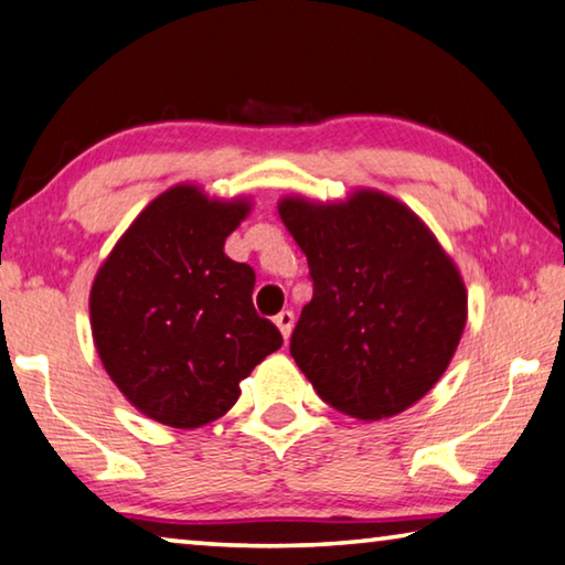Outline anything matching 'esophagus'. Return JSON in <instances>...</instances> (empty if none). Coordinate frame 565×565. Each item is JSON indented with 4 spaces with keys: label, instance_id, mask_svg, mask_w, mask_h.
I'll return each instance as SVG.
<instances>
[{
    "label": "esophagus",
    "instance_id": "34e87169",
    "mask_svg": "<svg viewBox=\"0 0 565 565\" xmlns=\"http://www.w3.org/2000/svg\"><path fill=\"white\" fill-rule=\"evenodd\" d=\"M275 326L280 328L282 338L288 340V338H290V332H292V326H295V316H292V310H282V312H277V316H275Z\"/></svg>",
    "mask_w": 565,
    "mask_h": 565
}]
</instances>
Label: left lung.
<instances>
[{"mask_svg": "<svg viewBox=\"0 0 565 565\" xmlns=\"http://www.w3.org/2000/svg\"><path fill=\"white\" fill-rule=\"evenodd\" d=\"M308 257L312 300L290 355L332 408L360 420L403 413L438 383L466 328V285L415 212L375 190L348 202H280Z\"/></svg>", "mask_w": 565, "mask_h": 565, "instance_id": "obj_1", "label": "left lung"}]
</instances>
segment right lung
<instances>
[{
    "instance_id": "obj_1",
    "label": "right lung",
    "mask_w": 565,
    "mask_h": 565,
    "mask_svg": "<svg viewBox=\"0 0 565 565\" xmlns=\"http://www.w3.org/2000/svg\"><path fill=\"white\" fill-rule=\"evenodd\" d=\"M247 212L245 200L178 184L140 212L92 285L102 365L137 411L170 428L225 415L239 381L282 345L255 312V270L225 255Z\"/></svg>"
}]
</instances>
